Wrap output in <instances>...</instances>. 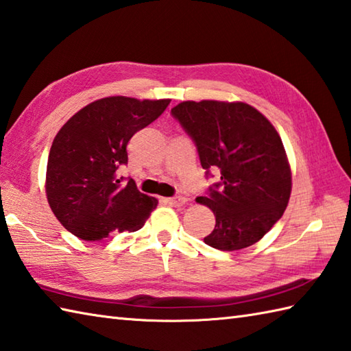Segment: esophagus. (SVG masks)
I'll use <instances>...</instances> for the list:
<instances>
[{
	"mask_svg": "<svg viewBox=\"0 0 351 351\" xmlns=\"http://www.w3.org/2000/svg\"><path fill=\"white\" fill-rule=\"evenodd\" d=\"M186 202H188V199H186L184 197H182V195H178V197H171V198H165V203L167 204H169V206H173V207H182Z\"/></svg>",
	"mask_w": 351,
	"mask_h": 351,
	"instance_id": "1",
	"label": "esophagus"
}]
</instances>
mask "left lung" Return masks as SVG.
Wrapping results in <instances>:
<instances>
[{"instance_id":"obj_1","label":"left lung","mask_w":351,"mask_h":351,"mask_svg":"<svg viewBox=\"0 0 351 351\" xmlns=\"http://www.w3.org/2000/svg\"><path fill=\"white\" fill-rule=\"evenodd\" d=\"M171 115L194 141L206 176L221 174L197 198L217 219L204 242L223 252L256 244L282 218L291 195V168L277 130L245 103L183 101Z\"/></svg>"}]
</instances>
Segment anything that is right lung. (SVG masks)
<instances>
[{
	"instance_id": "1",
	"label": "right lung",
	"mask_w": 351,
	"mask_h": 351,
	"mask_svg": "<svg viewBox=\"0 0 351 351\" xmlns=\"http://www.w3.org/2000/svg\"><path fill=\"white\" fill-rule=\"evenodd\" d=\"M171 99L107 97L78 110L56 134L47 165V198L56 218L84 241L136 232L157 199L121 183L117 169L127 165L132 136L152 124Z\"/></svg>"
}]
</instances>
